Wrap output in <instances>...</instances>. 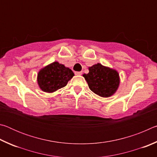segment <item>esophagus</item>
I'll list each match as a JSON object with an SVG mask.
<instances>
[{
  "label": "esophagus",
  "mask_w": 157,
  "mask_h": 157,
  "mask_svg": "<svg viewBox=\"0 0 157 157\" xmlns=\"http://www.w3.org/2000/svg\"><path fill=\"white\" fill-rule=\"evenodd\" d=\"M82 74V71H80V72H75V75H81Z\"/></svg>",
  "instance_id": "34e87169"
}]
</instances>
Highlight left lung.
<instances>
[{
  "label": "left lung",
  "instance_id": "obj_1",
  "mask_svg": "<svg viewBox=\"0 0 157 157\" xmlns=\"http://www.w3.org/2000/svg\"><path fill=\"white\" fill-rule=\"evenodd\" d=\"M89 73L84 74L83 77L94 94L103 98L115 94L120 84L119 74L116 70L98 63L89 67Z\"/></svg>",
  "mask_w": 157,
  "mask_h": 157
}]
</instances>
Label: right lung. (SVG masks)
<instances>
[{"label":"right lung","mask_w":157,"mask_h":157,"mask_svg":"<svg viewBox=\"0 0 157 157\" xmlns=\"http://www.w3.org/2000/svg\"><path fill=\"white\" fill-rule=\"evenodd\" d=\"M74 76L71 69L55 62L41 68L37 75V82L42 91L52 93L62 89Z\"/></svg>","instance_id":"right-lung-1"}]
</instances>
